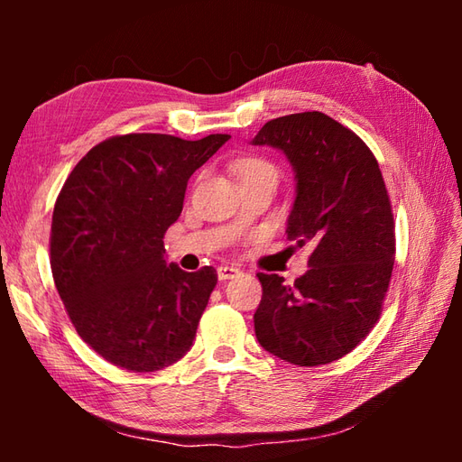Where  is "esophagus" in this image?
I'll use <instances>...</instances> for the list:
<instances>
[{"instance_id": "34e87169", "label": "esophagus", "mask_w": 462, "mask_h": 462, "mask_svg": "<svg viewBox=\"0 0 462 462\" xmlns=\"http://www.w3.org/2000/svg\"><path fill=\"white\" fill-rule=\"evenodd\" d=\"M240 276V268L236 266H218V278L220 280H232Z\"/></svg>"}]
</instances>
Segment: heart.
Returning <instances> with one entry per match:
<instances>
[{
  "instance_id": "heart-1",
  "label": "heart",
  "mask_w": 462,
  "mask_h": 462,
  "mask_svg": "<svg viewBox=\"0 0 462 462\" xmlns=\"http://www.w3.org/2000/svg\"><path fill=\"white\" fill-rule=\"evenodd\" d=\"M234 172H236L238 180H250V179H260V176H272V179H278V171L270 161L262 159V156H242V159L234 161L232 164Z\"/></svg>"
}]
</instances>
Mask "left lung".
I'll return each instance as SVG.
<instances>
[{
  "label": "left lung",
  "mask_w": 462,
  "mask_h": 462,
  "mask_svg": "<svg viewBox=\"0 0 462 462\" xmlns=\"http://www.w3.org/2000/svg\"><path fill=\"white\" fill-rule=\"evenodd\" d=\"M252 143L288 156L298 184L286 234L313 248L291 286L258 273L256 337L293 365H326L357 347L381 316L395 263L385 180L369 146L319 111L272 119Z\"/></svg>",
  "instance_id": "left-lung-1"
}]
</instances>
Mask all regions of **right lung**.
Masks as SVG:
<instances>
[{
    "label": "right lung",
    "mask_w": 462,
    "mask_h": 462,
    "mask_svg": "<svg viewBox=\"0 0 462 462\" xmlns=\"http://www.w3.org/2000/svg\"><path fill=\"white\" fill-rule=\"evenodd\" d=\"M228 139L116 134L67 176L49 238L55 288L81 339L113 365L159 371L192 347L218 273L166 263L162 238L192 172Z\"/></svg>",
    "instance_id": "obj_1"
}]
</instances>
